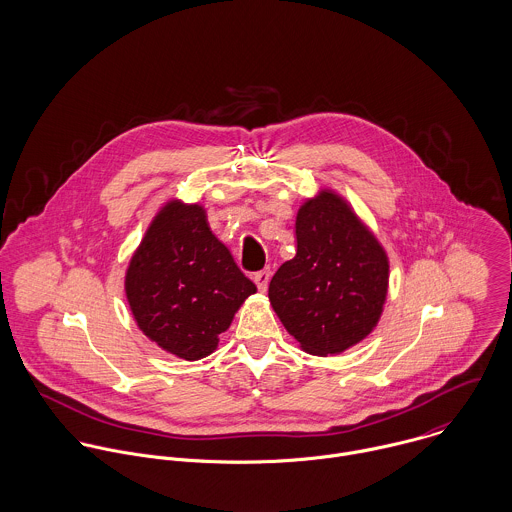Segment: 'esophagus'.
I'll return each mask as SVG.
<instances>
[{"label":"esophagus","instance_id":"obj_1","mask_svg":"<svg viewBox=\"0 0 512 512\" xmlns=\"http://www.w3.org/2000/svg\"><path fill=\"white\" fill-rule=\"evenodd\" d=\"M254 282H256V286H258L260 292H266V290H268V282H270V268L256 272V274H254Z\"/></svg>","mask_w":512,"mask_h":512}]
</instances>
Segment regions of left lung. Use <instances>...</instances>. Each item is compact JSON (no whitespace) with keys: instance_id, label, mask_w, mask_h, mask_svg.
I'll use <instances>...</instances> for the list:
<instances>
[{"instance_id":"8db88e82","label":"left lung","mask_w":512,"mask_h":512,"mask_svg":"<svg viewBox=\"0 0 512 512\" xmlns=\"http://www.w3.org/2000/svg\"><path fill=\"white\" fill-rule=\"evenodd\" d=\"M295 238V256L270 282V303L303 351L339 355L380 319L388 256L351 205L329 189L299 207Z\"/></svg>"}]
</instances>
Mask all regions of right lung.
Masks as SVG:
<instances>
[{
    "label": "right lung",
    "instance_id": "obj_1",
    "mask_svg": "<svg viewBox=\"0 0 512 512\" xmlns=\"http://www.w3.org/2000/svg\"><path fill=\"white\" fill-rule=\"evenodd\" d=\"M256 286L213 234L201 205L165 203L147 226L126 272L138 327L163 351L199 361L219 347Z\"/></svg>",
    "mask_w": 512,
    "mask_h": 512
}]
</instances>
